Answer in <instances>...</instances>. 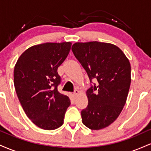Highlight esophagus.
<instances>
[{"mask_svg":"<svg viewBox=\"0 0 151 151\" xmlns=\"http://www.w3.org/2000/svg\"><path fill=\"white\" fill-rule=\"evenodd\" d=\"M79 93V91H78V90L77 89H76L75 90V91H74V93H73V95H74V96H77V95H78V93Z\"/></svg>","mask_w":151,"mask_h":151,"instance_id":"34e87169","label":"esophagus"}]
</instances>
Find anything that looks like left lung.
Instances as JSON below:
<instances>
[{
  "label": "left lung",
  "instance_id": "left-lung-1",
  "mask_svg": "<svg viewBox=\"0 0 151 151\" xmlns=\"http://www.w3.org/2000/svg\"><path fill=\"white\" fill-rule=\"evenodd\" d=\"M72 50L96 83L86 91L88 106L81 111L84 126L104 129L117 119L125 105L131 85V65L117 46L97 41L76 42Z\"/></svg>",
  "mask_w": 151,
  "mask_h": 151
}]
</instances>
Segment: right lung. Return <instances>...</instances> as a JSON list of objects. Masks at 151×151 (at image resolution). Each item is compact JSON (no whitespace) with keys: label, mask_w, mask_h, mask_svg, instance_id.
Masks as SVG:
<instances>
[{"label":"right lung","mask_w":151,"mask_h":151,"mask_svg":"<svg viewBox=\"0 0 151 151\" xmlns=\"http://www.w3.org/2000/svg\"><path fill=\"white\" fill-rule=\"evenodd\" d=\"M70 42H46L29 47L14 68V86L27 116L40 129L60 127L70 99L58 91V69L67 58Z\"/></svg>","instance_id":"1"}]
</instances>
